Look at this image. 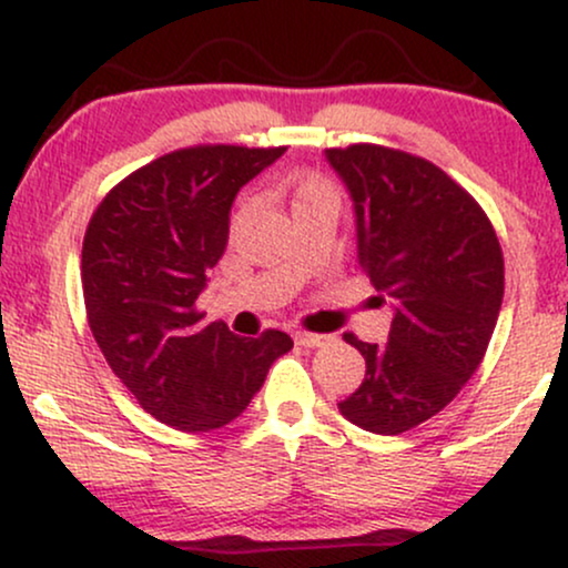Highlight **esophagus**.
Masks as SVG:
<instances>
[{"mask_svg": "<svg viewBox=\"0 0 568 568\" xmlns=\"http://www.w3.org/2000/svg\"><path fill=\"white\" fill-rule=\"evenodd\" d=\"M296 341L302 346H306V349H317V346H325L327 341H331V336H320V333H304L298 331L296 333Z\"/></svg>", "mask_w": 568, "mask_h": 568, "instance_id": "esophagus-1", "label": "esophagus"}]
</instances>
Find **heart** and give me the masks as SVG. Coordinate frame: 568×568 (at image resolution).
Here are the masks:
<instances>
[{
    "instance_id": "b5f03b06",
    "label": "heart",
    "mask_w": 568,
    "mask_h": 568,
    "mask_svg": "<svg viewBox=\"0 0 568 568\" xmlns=\"http://www.w3.org/2000/svg\"><path fill=\"white\" fill-rule=\"evenodd\" d=\"M323 197H333L331 184H327L323 176L317 174H304L298 176L296 184H293V206L310 201H323Z\"/></svg>"
}]
</instances>
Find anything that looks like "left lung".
I'll return each mask as SVG.
<instances>
[{
    "label": "left lung",
    "instance_id": "obj_1",
    "mask_svg": "<svg viewBox=\"0 0 568 568\" xmlns=\"http://www.w3.org/2000/svg\"><path fill=\"white\" fill-rule=\"evenodd\" d=\"M325 159L352 197L375 302L394 312L386 344L344 336L367 371L338 409L396 436L442 413L481 365L503 304V251L479 203L434 163L378 145Z\"/></svg>",
    "mask_w": 568,
    "mask_h": 568
}]
</instances>
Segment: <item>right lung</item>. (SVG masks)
<instances>
[{"mask_svg": "<svg viewBox=\"0 0 568 568\" xmlns=\"http://www.w3.org/2000/svg\"><path fill=\"white\" fill-rule=\"evenodd\" d=\"M283 153L176 150L115 184L87 227L81 288L92 336L140 407L180 432L235 420L272 362L293 349L283 331L241 338L195 312L227 248L235 195Z\"/></svg>", "mask_w": 568, "mask_h": 568, "instance_id": "add662e5", "label": "right lung"}]
</instances>
